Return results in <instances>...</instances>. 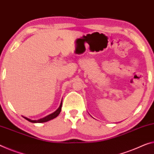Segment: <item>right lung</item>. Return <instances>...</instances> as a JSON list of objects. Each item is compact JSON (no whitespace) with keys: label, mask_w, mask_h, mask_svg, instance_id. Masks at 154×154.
<instances>
[{"label":"right lung","mask_w":154,"mask_h":154,"mask_svg":"<svg viewBox=\"0 0 154 154\" xmlns=\"http://www.w3.org/2000/svg\"><path fill=\"white\" fill-rule=\"evenodd\" d=\"M62 105H63V101H61L60 107H58V109L56 111V112H54V113H51V114L47 116H45L43 118H41V119H39V120H30V119H29V118L24 117V116H23V118H25L26 120H27L28 121H29L31 122H34V123H36V122H38V123H41V122H45L49 121V120H52V119H54V118H55L58 116L59 115V113H60L61 107H62Z\"/></svg>","instance_id":"obj_1"}]
</instances>
